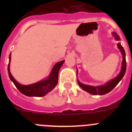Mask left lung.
<instances>
[{
    "label": "left lung",
    "mask_w": 132,
    "mask_h": 132,
    "mask_svg": "<svg viewBox=\"0 0 132 132\" xmlns=\"http://www.w3.org/2000/svg\"><path fill=\"white\" fill-rule=\"evenodd\" d=\"M112 36L114 37L116 40L120 41V38H119V36L118 35L116 32H113ZM118 48L119 49L122 55H123L121 70L119 73L115 78L107 82L105 84L99 86H89V85L84 84L81 83L79 81V80L77 79L78 85H79V86L82 89L84 90L85 91L87 92V93H90V94H93V95H98H98H103V94H105L109 93L110 91H111L118 84V83L121 80V79L123 78L124 75H125V72H126V54H125L123 47L121 45V43H118ZM77 73H78V70H77Z\"/></svg>",
    "instance_id": "obj_1"
}]
</instances>
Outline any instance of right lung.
Masks as SVG:
<instances>
[{
  "instance_id": "right-lung-1",
  "label": "right lung",
  "mask_w": 132,
  "mask_h": 132,
  "mask_svg": "<svg viewBox=\"0 0 132 132\" xmlns=\"http://www.w3.org/2000/svg\"><path fill=\"white\" fill-rule=\"evenodd\" d=\"M11 54L9 55V62L8 64V74L11 80L13 82L14 86L19 91L23 94L27 96H36L41 97L46 95L48 93L50 92L58 83V74L60 68L63 64L64 60L60 62H57L53 67L51 72L48 77L45 80L39 81L35 84L30 85H22L18 83L12 76L10 72V61H11Z\"/></svg>"
}]
</instances>
